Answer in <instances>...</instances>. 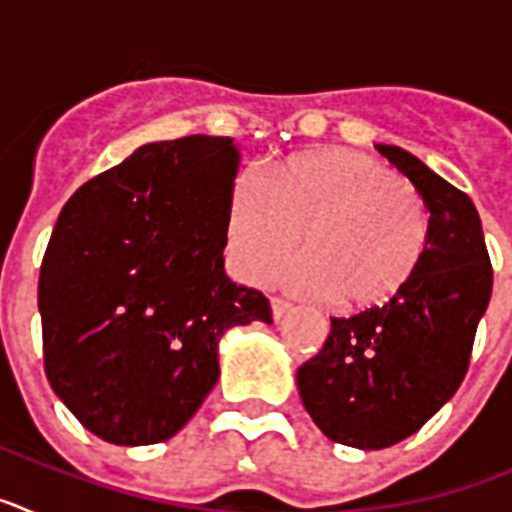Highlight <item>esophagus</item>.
Here are the masks:
<instances>
[{"label": "esophagus", "instance_id": "esophagus-1", "mask_svg": "<svg viewBox=\"0 0 512 512\" xmlns=\"http://www.w3.org/2000/svg\"><path fill=\"white\" fill-rule=\"evenodd\" d=\"M289 310H292V302L282 300V297H271V315H274V320H282Z\"/></svg>", "mask_w": 512, "mask_h": 512}]
</instances>
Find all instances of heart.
Returning a JSON list of instances; mask_svg holds the SVG:
<instances>
[{
  "label": "heart",
  "mask_w": 512,
  "mask_h": 512,
  "mask_svg": "<svg viewBox=\"0 0 512 512\" xmlns=\"http://www.w3.org/2000/svg\"><path fill=\"white\" fill-rule=\"evenodd\" d=\"M228 235L251 282L277 277L302 235L307 259L297 282L361 312L397 300L413 284L431 217L423 197L377 158L328 148L295 156L266 182L241 176L230 194Z\"/></svg>",
  "instance_id": "obj_1"
}]
</instances>
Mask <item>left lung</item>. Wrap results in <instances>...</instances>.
<instances>
[{"mask_svg":"<svg viewBox=\"0 0 512 512\" xmlns=\"http://www.w3.org/2000/svg\"><path fill=\"white\" fill-rule=\"evenodd\" d=\"M377 151L431 210L423 266L397 300L330 318L325 346L297 372L302 405L320 431L366 451L413 436L454 397L492 295L490 253L472 200L413 153Z\"/></svg>","mask_w":512,"mask_h":512,"instance_id":"obj_1","label":"left lung"}]
</instances>
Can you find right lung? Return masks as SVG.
I'll return each instance as SVG.
<instances>
[{
  "label": "right lung",
  "instance_id": "right-lung-1",
  "mask_svg": "<svg viewBox=\"0 0 512 512\" xmlns=\"http://www.w3.org/2000/svg\"><path fill=\"white\" fill-rule=\"evenodd\" d=\"M235 166L233 138L151 143L58 215L38 279L45 377L104 441L176 436L220 377L225 330L271 323L266 295L223 269Z\"/></svg>",
  "mask_w": 512,
  "mask_h": 512
}]
</instances>
